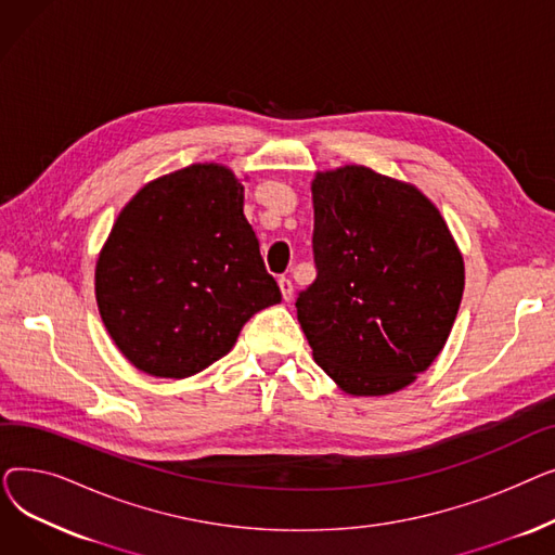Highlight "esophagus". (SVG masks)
Returning <instances> with one entry per match:
<instances>
[{
	"label": "esophagus",
	"instance_id": "esophagus-1",
	"mask_svg": "<svg viewBox=\"0 0 555 555\" xmlns=\"http://www.w3.org/2000/svg\"><path fill=\"white\" fill-rule=\"evenodd\" d=\"M279 287H281V295H283V299H285V301L293 299V295H295V285H293V281H289L287 276H281V279H279Z\"/></svg>",
	"mask_w": 555,
	"mask_h": 555
}]
</instances>
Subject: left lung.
Masks as SVG:
<instances>
[{
	"instance_id": "obj_1",
	"label": "left lung",
	"mask_w": 555,
	"mask_h": 555,
	"mask_svg": "<svg viewBox=\"0 0 555 555\" xmlns=\"http://www.w3.org/2000/svg\"><path fill=\"white\" fill-rule=\"evenodd\" d=\"M317 279L297 317L314 362L353 396H385L441 353L463 297V258L439 209L366 166L312 182Z\"/></svg>"
}]
</instances>
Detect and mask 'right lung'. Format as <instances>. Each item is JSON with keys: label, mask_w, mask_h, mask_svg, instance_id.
Instances as JSON below:
<instances>
[{"label": "right lung", "mask_w": 555, "mask_h": 555, "mask_svg": "<svg viewBox=\"0 0 555 555\" xmlns=\"http://www.w3.org/2000/svg\"><path fill=\"white\" fill-rule=\"evenodd\" d=\"M96 301L145 373L189 377L227 356L249 317L281 301L233 172L193 164L145 184L99 256Z\"/></svg>", "instance_id": "add662e5"}]
</instances>
